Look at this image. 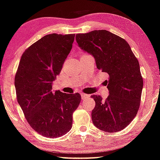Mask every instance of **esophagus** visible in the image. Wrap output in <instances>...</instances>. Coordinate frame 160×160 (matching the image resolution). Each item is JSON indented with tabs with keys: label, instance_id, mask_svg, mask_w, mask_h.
I'll return each instance as SVG.
<instances>
[{
	"label": "esophagus",
	"instance_id": "esophagus-1",
	"mask_svg": "<svg viewBox=\"0 0 160 160\" xmlns=\"http://www.w3.org/2000/svg\"><path fill=\"white\" fill-rule=\"evenodd\" d=\"M82 96V99H88V98H90V95H88V94H84V93H82L81 94Z\"/></svg>",
	"mask_w": 160,
	"mask_h": 160
}]
</instances>
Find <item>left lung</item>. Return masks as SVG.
<instances>
[{"instance_id": "left-lung-1", "label": "left lung", "mask_w": 160, "mask_h": 160, "mask_svg": "<svg viewBox=\"0 0 160 160\" xmlns=\"http://www.w3.org/2000/svg\"><path fill=\"white\" fill-rule=\"evenodd\" d=\"M76 40L94 57L98 70L109 75L108 98L104 101L102 96H91L96 102L92 123L103 131H121L134 119L140 105L143 79L139 62L127 41L109 31L76 34Z\"/></svg>"}]
</instances>
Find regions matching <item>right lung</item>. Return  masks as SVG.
Wrapping results in <instances>:
<instances>
[{"label": "right lung", "instance_id": "add662e5", "mask_svg": "<svg viewBox=\"0 0 160 160\" xmlns=\"http://www.w3.org/2000/svg\"><path fill=\"white\" fill-rule=\"evenodd\" d=\"M75 34H49L24 51L15 78L17 99L29 125L45 137L57 138L72 128V113L81 102L76 92L52 91L72 49Z\"/></svg>", "mask_w": 160, "mask_h": 160}]
</instances>
